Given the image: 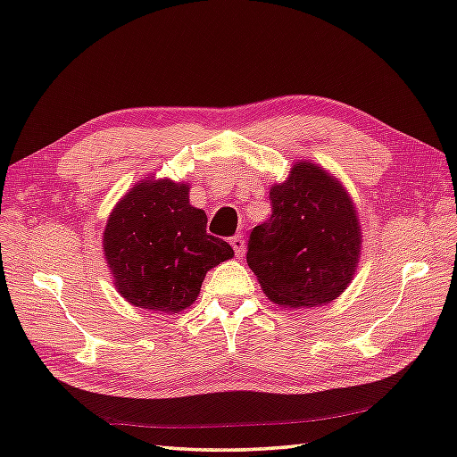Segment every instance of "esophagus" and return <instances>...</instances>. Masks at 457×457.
Returning <instances> with one entry per match:
<instances>
[{"label": "esophagus", "instance_id": "34e87169", "mask_svg": "<svg viewBox=\"0 0 457 457\" xmlns=\"http://www.w3.org/2000/svg\"><path fill=\"white\" fill-rule=\"evenodd\" d=\"M229 244H231V247H234V251H236V257H244L245 255V239H244V236H234L229 239Z\"/></svg>", "mask_w": 457, "mask_h": 457}]
</instances>
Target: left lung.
I'll list each match as a JSON object with an SVG mask.
<instances>
[{"label": "left lung", "instance_id": "1", "mask_svg": "<svg viewBox=\"0 0 457 457\" xmlns=\"http://www.w3.org/2000/svg\"><path fill=\"white\" fill-rule=\"evenodd\" d=\"M273 216L253 228L247 265L270 303L298 310L332 303L352 283L361 228L345 187L310 161L269 190Z\"/></svg>", "mask_w": 457, "mask_h": 457}]
</instances>
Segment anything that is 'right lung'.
I'll return each mask as SVG.
<instances>
[{"label": "right lung", "mask_w": 457, "mask_h": 457, "mask_svg": "<svg viewBox=\"0 0 457 457\" xmlns=\"http://www.w3.org/2000/svg\"><path fill=\"white\" fill-rule=\"evenodd\" d=\"M208 216L190 204V184L147 177L115 204L104 229V257L129 304L179 314L198 298L210 269L234 257L206 234Z\"/></svg>", "instance_id": "obj_1"}]
</instances>
